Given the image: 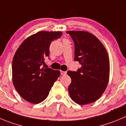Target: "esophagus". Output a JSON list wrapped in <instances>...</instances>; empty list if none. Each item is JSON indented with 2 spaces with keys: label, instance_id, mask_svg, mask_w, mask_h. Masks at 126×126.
<instances>
[{
  "label": "esophagus",
  "instance_id": "obj_1",
  "mask_svg": "<svg viewBox=\"0 0 126 126\" xmlns=\"http://www.w3.org/2000/svg\"><path fill=\"white\" fill-rule=\"evenodd\" d=\"M61 75H66V71H60Z\"/></svg>",
  "mask_w": 126,
  "mask_h": 126
}]
</instances>
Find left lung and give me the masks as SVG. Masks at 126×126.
<instances>
[{
  "label": "left lung",
  "mask_w": 126,
  "mask_h": 126,
  "mask_svg": "<svg viewBox=\"0 0 126 126\" xmlns=\"http://www.w3.org/2000/svg\"><path fill=\"white\" fill-rule=\"evenodd\" d=\"M74 43V60L82 65L77 71H68L71 79L69 95L75 103L86 105L95 102L105 90L110 76L107 50L98 38L86 31H66Z\"/></svg>",
  "instance_id": "left-lung-1"
}]
</instances>
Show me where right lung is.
Masks as SVG:
<instances>
[{
  "label": "right lung",
  "mask_w": 126,
  "mask_h": 126,
  "mask_svg": "<svg viewBox=\"0 0 126 126\" xmlns=\"http://www.w3.org/2000/svg\"><path fill=\"white\" fill-rule=\"evenodd\" d=\"M62 35L61 31H41L26 39L17 49L12 62V79L25 100L34 104L44 100L60 75V71L42 66L49 56L51 42Z\"/></svg>",
  "instance_id": "obj_1"
}]
</instances>
